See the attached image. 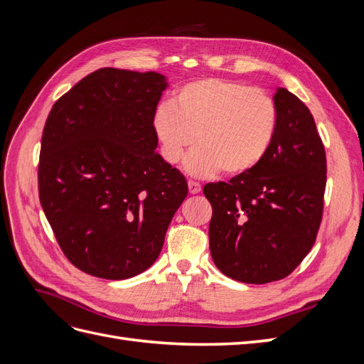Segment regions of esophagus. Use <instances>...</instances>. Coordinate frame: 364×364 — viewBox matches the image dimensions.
Wrapping results in <instances>:
<instances>
[{"label": "esophagus", "instance_id": "1", "mask_svg": "<svg viewBox=\"0 0 364 364\" xmlns=\"http://www.w3.org/2000/svg\"><path fill=\"white\" fill-rule=\"evenodd\" d=\"M188 190H190L191 194H197V193L202 191V186H200V183H197L194 181H190L188 182Z\"/></svg>", "mask_w": 364, "mask_h": 364}]
</instances>
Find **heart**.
<instances>
[{
	"mask_svg": "<svg viewBox=\"0 0 364 364\" xmlns=\"http://www.w3.org/2000/svg\"><path fill=\"white\" fill-rule=\"evenodd\" d=\"M278 124V107L267 94L243 82L203 77L178 87L173 103H161L151 129L168 164L181 162L197 135L200 146L186 158L185 170L206 178L220 170L240 176L255 168Z\"/></svg>",
	"mask_w": 364,
	"mask_h": 364,
	"instance_id": "obj_1",
	"label": "heart"
}]
</instances>
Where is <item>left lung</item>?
Masks as SVG:
<instances>
[{
	"instance_id": "1",
	"label": "left lung",
	"mask_w": 364,
	"mask_h": 364,
	"mask_svg": "<svg viewBox=\"0 0 364 364\" xmlns=\"http://www.w3.org/2000/svg\"><path fill=\"white\" fill-rule=\"evenodd\" d=\"M273 102L279 124L267 155L253 170L203 188L213 205V261L246 284L289 277L311 250L322 220L326 158L314 118L285 87Z\"/></svg>"
}]
</instances>
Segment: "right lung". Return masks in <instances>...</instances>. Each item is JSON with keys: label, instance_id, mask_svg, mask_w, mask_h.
<instances>
[{"label": "right lung", "instance_id": "1", "mask_svg": "<svg viewBox=\"0 0 364 364\" xmlns=\"http://www.w3.org/2000/svg\"><path fill=\"white\" fill-rule=\"evenodd\" d=\"M167 77L102 68L54 103L42 134L39 200L77 269L127 279L159 257L188 194L183 174L156 153L153 115Z\"/></svg>", "mask_w": 364, "mask_h": 364}]
</instances>
